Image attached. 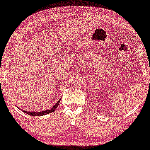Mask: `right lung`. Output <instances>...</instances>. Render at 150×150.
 <instances>
[{
	"instance_id": "obj_1",
	"label": "right lung",
	"mask_w": 150,
	"mask_h": 150,
	"mask_svg": "<svg viewBox=\"0 0 150 150\" xmlns=\"http://www.w3.org/2000/svg\"><path fill=\"white\" fill-rule=\"evenodd\" d=\"M60 101V100H59L58 102H57L56 104H55L54 106L52 107V109H49V110L39 111V112H28V111H24V110H23V111H24V113H26V114L32 115V116H41V115H45L46 114H48V113H50L53 112L54 111L56 110V109L57 108V107L58 106Z\"/></svg>"
}]
</instances>
